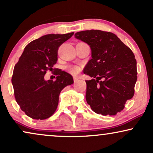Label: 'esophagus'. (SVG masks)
<instances>
[{"label": "esophagus", "mask_w": 153, "mask_h": 153, "mask_svg": "<svg viewBox=\"0 0 153 153\" xmlns=\"http://www.w3.org/2000/svg\"><path fill=\"white\" fill-rule=\"evenodd\" d=\"M78 80H79V78H78V77H76V76L74 77V82H78Z\"/></svg>", "instance_id": "34e87169"}]
</instances>
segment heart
<instances>
[{
	"instance_id": "b5f03b06",
	"label": "heart",
	"mask_w": 153,
	"mask_h": 153,
	"mask_svg": "<svg viewBox=\"0 0 153 153\" xmlns=\"http://www.w3.org/2000/svg\"><path fill=\"white\" fill-rule=\"evenodd\" d=\"M69 71L72 74H77L80 71L79 67H76V66H71V67H69Z\"/></svg>"
}]
</instances>
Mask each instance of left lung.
<instances>
[{
  "label": "left lung",
  "instance_id": "8db88e82",
  "mask_svg": "<svg viewBox=\"0 0 153 153\" xmlns=\"http://www.w3.org/2000/svg\"><path fill=\"white\" fill-rule=\"evenodd\" d=\"M74 36L87 43L91 50V59L84 70L93 77L86 81V102L98 114L114 116L134 95L137 81L134 54L109 32L91 30L78 32Z\"/></svg>",
  "mask_w": 153,
  "mask_h": 153
}]
</instances>
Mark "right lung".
<instances>
[{"instance_id": "add662e5", "label": "right lung", "mask_w": 153, "mask_h": 153, "mask_svg": "<svg viewBox=\"0 0 153 153\" xmlns=\"http://www.w3.org/2000/svg\"><path fill=\"white\" fill-rule=\"evenodd\" d=\"M73 35L48 34L32 41L15 65L12 76L15 98L21 110L33 119L50 118L57 108L60 92L74 83L71 75L61 69L56 70L55 81L44 78L56 63L59 47Z\"/></svg>"}]
</instances>
